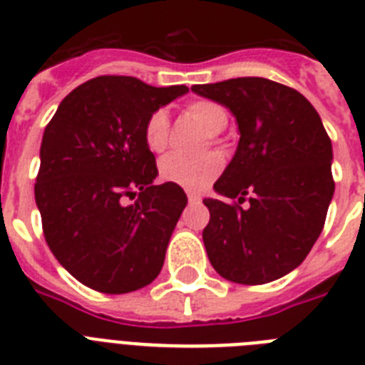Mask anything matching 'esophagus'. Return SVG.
Returning <instances> with one entry per match:
<instances>
[{"label":"esophagus","mask_w":365,"mask_h":365,"mask_svg":"<svg viewBox=\"0 0 365 365\" xmlns=\"http://www.w3.org/2000/svg\"><path fill=\"white\" fill-rule=\"evenodd\" d=\"M187 200H189V202H200V195L187 193Z\"/></svg>","instance_id":"1"}]
</instances>
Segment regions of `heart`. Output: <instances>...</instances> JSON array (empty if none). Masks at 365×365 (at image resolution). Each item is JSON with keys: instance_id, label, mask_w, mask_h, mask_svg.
I'll list each match as a JSON object with an SVG mask.
<instances>
[{"instance_id": "1", "label": "heart", "mask_w": 365, "mask_h": 365, "mask_svg": "<svg viewBox=\"0 0 365 365\" xmlns=\"http://www.w3.org/2000/svg\"><path fill=\"white\" fill-rule=\"evenodd\" d=\"M195 123H199L212 140L216 142V134L227 125V111L214 100H195L185 110ZM143 140L153 153L165 151L168 145V115L165 110L153 111L143 125ZM223 159L220 153H206L200 159H185L180 155H168L160 160V178L168 183L180 185L189 191L205 189L214 178L222 172Z\"/></svg>"}]
</instances>
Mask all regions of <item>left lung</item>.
I'll return each mask as SVG.
<instances>
[{"instance_id": "8db88e82", "label": "left lung", "mask_w": 365, "mask_h": 365, "mask_svg": "<svg viewBox=\"0 0 365 365\" xmlns=\"http://www.w3.org/2000/svg\"><path fill=\"white\" fill-rule=\"evenodd\" d=\"M191 91L233 111L240 132L214 183L235 202L202 200L208 259L231 282L277 280L303 263L322 233L335 191L331 140L311 102L271 79L237 77Z\"/></svg>"}]
</instances>
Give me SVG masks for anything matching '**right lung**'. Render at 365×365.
Wrapping results in <instances>:
<instances>
[{"label":"right lung","instance_id":"add662e5","mask_svg":"<svg viewBox=\"0 0 365 365\" xmlns=\"http://www.w3.org/2000/svg\"><path fill=\"white\" fill-rule=\"evenodd\" d=\"M187 91L94 77L60 102L43 132L36 178L43 235L60 265L88 288L128 294L163 269L187 197L174 183L153 185L159 170L143 125Z\"/></svg>","mask_w":365,"mask_h":365}]
</instances>
